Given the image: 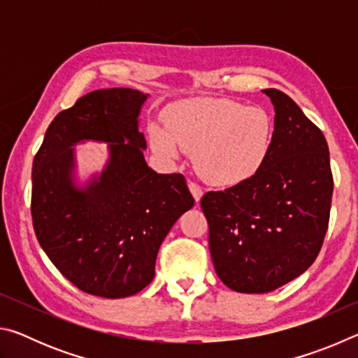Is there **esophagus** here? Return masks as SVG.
<instances>
[{"instance_id": "1", "label": "esophagus", "mask_w": 358, "mask_h": 358, "mask_svg": "<svg viewBox=\"0 0 358 358\" xmlns=\"http://www.w3.org/2000/svg\"><path fill=\"white\" fill-rule=\"evenodd\" d=\"M189 191H191V194H192V197H194V201H196L197 203L201 202V199H202V196H203V191H202V187L199 186V185H196V183H192V181H189Z\"/></svg>"}]
</instances>
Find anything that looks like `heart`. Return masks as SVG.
Returning <instances> with one entry per match:
<instances>
[{
  "instance_id": "b5f03b06",
  "label": "heart",
  "mask_w": 358,
  "mask_h": 358,
  "mask_svg": "<svg viewBox=\"0 0 358 358\" xmlns=\"http://www.w3.org/2000/svg\"><path fill=\"white\" fill-rule=\"evenodd\" d=\"M273 118L260 107L227 99H194L169 108L166 126H150L156 153L177 159L194 151V166L216 186L252 178L273 143Z\"/></svg>"
}]
</instances>
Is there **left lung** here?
Listing matches in <instances>:
<instances>
[{
    "label": "left lung",
    "mask_w": 358,
    "mask_h": 358,
    "mask_svg": "<svg viewBox=\"0 0 358 358\" xmlns=\"http://www.w3.org/2000/svg\"><path fill=\"white\" fill-rule=\"evenodd\" d=\"M262 93L275 108L273 143L262 169L201 201L216 275L243 294L271 292L310 268L329 227L333 194L322 131L286 93Z\"/></svg>",
    "instance_id": "obj_1"
}]
</instances>
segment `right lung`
I'll return each mask as SVG.
<instances>
[{
  "instance_id": "obj_1",
  "label": "right lung",
  "mask_w": 358,
  "mask_h": 358,
  "mask_svg": "<svg viewBox=\"0 0 358 358\" xmlns=\"http://www.w3.org/2000/svg\"><path fill=\"white\" fill-rule=\"evenodd\" d=\"M150 94L107 88L58 113L33 161L31 215L42 250L83 292L123 299L155 278L159 246L194 199L181 173L148 167L141 112ZM108 143L101 173L78 177V143Z\"/></svg>"
}]
</instances>
